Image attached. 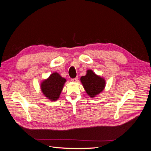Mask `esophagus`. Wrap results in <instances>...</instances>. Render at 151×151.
I'll return each mask as SVG.
<instances>
[{"mask_svg": "<svg viewBox=\"0 0 151 151\" xmlns=\"http://www.w3.org/2000/svg\"><path fill=\"white\" fill-rule=\"evenodd\" d=\"M71 81H72V82H74V83H76V82H77V81H78V77H76V78L72 79Z\"/></svg>", "mask_w": 151, "mask_h": 151, "instance_id": "1", "label": "esophagus"}]
</instances>
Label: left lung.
I'll return each instance as SVG.
<instances>
[{"label":"left lung","instance_id":"1","mask_svg":"<svg viewBox=\"0 0 151 151\" xmlns=\"http://www.w3.org/2000/svg\"><path fill=\"white\" fill-rule=\"evenodd\" d=\"M81 82L90 98H94L101 93L106 86L104 79L96 74L92 70H87L86 75L81 77Z\"/></svg>","mask_w":151,"mask_h":151}]
</instances>
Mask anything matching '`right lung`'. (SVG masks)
<instances>
[{"label":"right lung","mask_w":151,"mask_h":151,"mask_svg":"<svg viewBox=\"0 0 151 151\" xmlns=\"http://www.w3.org/2000/svg\"><path fill=\"white\" fill-rule=\"evenodd\" d=\"M66 79L57 72H53L41 83V90L50 101H55L60 97Z\"/></svg>","instance_id":"1"}]
</instances>
